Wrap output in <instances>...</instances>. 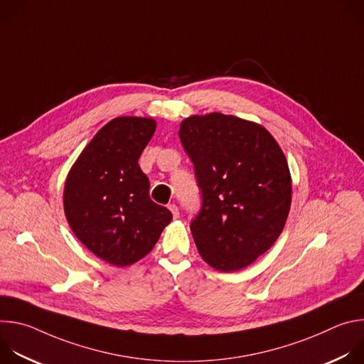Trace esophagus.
<instances>
[{
	"instance_id": "obj_1",
	"label": "esophagus",
	"mask_w": 364,
	"mask_h": 364,
	"mask_svg": "<svg viewBox=\"0 0 364 364\" xmlns=\"http://www.w3.org/2000/svg\"><path fill=\"white\" fill-rule=\"evenodd\" d=\"M168 209H170V212L173 213V218H174V219H178V218H180L178 207H177L176 204H170V205H168Z\"/></svg>"
}]
</instances>
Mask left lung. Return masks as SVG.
Instances as JSON below:
<instances>
[{
	"instance_id": "left-lung-1",
	"label": "left lung",
	"mask_w": 364,
	"mask_h": 364,
	"mask_svg": "<svg viewBox=\"0 0 364 364\" xmlns=\"http://www.w3.org/2000/svg\"><path fill=\"white\" fill-rule=\"evenodd\" d=\"M180 139L196 168L203 204L191 233L203 261L222 272L249 267L284 230L292 180L267 128L233 115H191Z\"/></svg>"
}]
</instances>
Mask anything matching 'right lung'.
Wrapping results in <instances>:
<instances>
[{"mask_svg":"<svg viewBox=\"0 0 364 364\" xmlns=\"http://www.w3.org/2000/svg\"><path fill=\"white\" fill-rule=\"evenodd\" d=\"M157 122L118 117L103 125L72 166L63 191L75 236L102 261L124 268L148 255L173 220L149 198L138 159Z\"/></svg>","mask_w":364,"mask_h":364,"instance_id":"add662e5","label":"right lung"}]
</instances>
